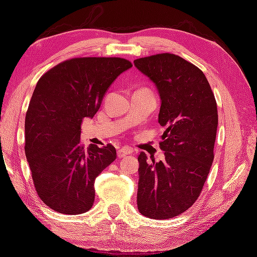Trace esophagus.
Segmentation results:
<instances>
[{
    "label": "esophagus",
    "instance_id": "esophagus-1",
    "mask_svg": "<svg viewBox=\"0 0 257 257\" xmlns=\"http://www.w3.org/2000/svg\"><path fill=\"white\" fill-rule=\"evenodd\" d=\"M130 154H133V149H130L128 147L120 148V149H118V152H116V155H118L119 158L125 157L127 155H130Z\"/></svg>",
    "mask_w": 257,
    "mask_h": 257
}]
</instances>
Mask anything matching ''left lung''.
I'll use <instances>...</instances> for the list:
<instances>
[{
	"instance_id": "8db88e82",
	"label": "left lung",
	"mask_w": 257,
	"mask_h": 257,
	"mask_svg": "<svg viewBox=\"0 0 257 257\" xmlns=\"http://www.w3.org/2000/svg\"><path fill=\"white\" fill-rule=\"evenodd\" d=\"M161 97L158 123L165 127L160 146L164 161L138 156L137 206L143 216L170 219L195 202L213 162L218 127L214 95L201 69L174 54L136 59Z\"/></svg>"
}]
</instances>
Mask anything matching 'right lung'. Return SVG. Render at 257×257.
<instances>
[{"label":"right lung","instance_id":"add662e5","mask_svg":"<svg viewBox=\"0 0 257 257\" xmlns=\"http://www.w3.org/2000/svg\"><path fill=\"white\" fill-rule=\"evenodd\" d=\"M133 67L119 57L73 58L39 78L26 114L25 152L37 193L65 214L88 211L94 182L115 157L111 144L81 145V123L93 118L111 84Z\"/></svg>","mask_w":257,"mask_h":257}]
</instances>
